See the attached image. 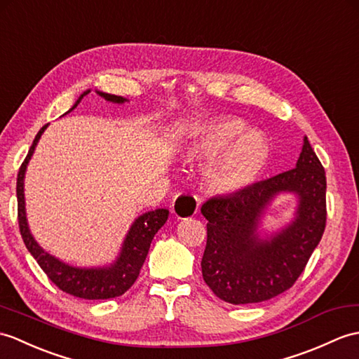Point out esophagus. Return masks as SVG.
<instances>
[{
	"label": "esophagus",
	"mask_w": 359,
	"mask_h": 359,
	"mask_svg": "<svg viewBox=\"0 0 359 359\" xmlns=\"http://www.w3.org/2000/svg\"><path fill=\"white\" fill-rule=\"evenodd\" d=\"M198 211V198L193 194H179L171 205V212L177 220L194 217Z\"/></svg>",
	"instance_id": "34e87169"
}]
</instances>
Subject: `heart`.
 I'll return each mask as SVG.
<instances>
[{
    "label": "heart",
    "instance_id": "b5f03b06",
    "mask_svg": "<svg viewBox=\"0 0 359 359\" xmlns=\"http://www.w3.org/2000/svg\"><path fill=\"white\" fill-rule=\"evenodd\" d=\"M212 152L205 170L208 185L222 194H236L260 176L269 162L271 147L263 133L223 116L191 125L182 139V154L188 159Z\"/></svg>",
    "mask_w": 359,
    "mask_h": 359
}]
</instances>
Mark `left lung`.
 Masks as SVG:
<instances>
[{
    "label": "left lung",
    "instance_id": "left-lung-1",
    "mask_svg": "<svg viewBox=\"0 0 359 359\" xmlns=\"http://www.w3.org/2000/svg\"><path fill=\"white\" fill-rule=\"evenodd\" d=\"M280 195L296 197L293 217L277 230L262 228ZM208 240L203 280L220 299L251 304L292 287L326 228V172L304 136L294 170L202 206Z\"/></svg>",
    "mask_w": 359,
    "mask_h": 359
}]
</instances>
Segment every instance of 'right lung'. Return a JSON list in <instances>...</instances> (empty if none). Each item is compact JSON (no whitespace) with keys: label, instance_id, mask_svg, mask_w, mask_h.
I'll list each match as a JSON object with an SVG mask.
<instances>
[{"label":"right lung","instance_id":"obj_1","mask_svg":"<svg viewBox=\"0 0 359 359\" xmlns=\"http://www.w3.org/2000/svg\"><path fill=\"white\" fill-rule=\"evenodd\" d=\"M90 88L82 93L76 102L72 105V108L67 113L78 107L81 99L90 93ZM96 93L104 97L105 101L111 104H125L130 102L128 99L122 96H116L110 93H104L101 90H95ZM65 113V114H67ZM48 125H44L43 128L38 131V135L33 140V144L29 149V154L26 161L21 165L18 172V180H16V197H18V222H20V231L26 245L27 251L33 255V258L38 262L47 277L52 280L55 285L64 292L70 294L73 297L84 298V299H107L114 298L127 292L133 286V283L139 277V272L142 264H144L147 254L149 251V245L159 231L166 219H168L170 211L166 208H157V210L148 211L140 214L139 217L135 219L131 223L127 234L123 237L122 245L119 248V252L116 255L113 262L101 264V266H74L67 263L61 258H57L47 252L46 249L41 246L36 238L33 237L32 231L29 228L27 220V211H26V196H24V179H26L27 165L32 159L33 153L38 142L43 136V133Z\"/></svg>","mask_w":359,"mask_h":359}]
</instances>
